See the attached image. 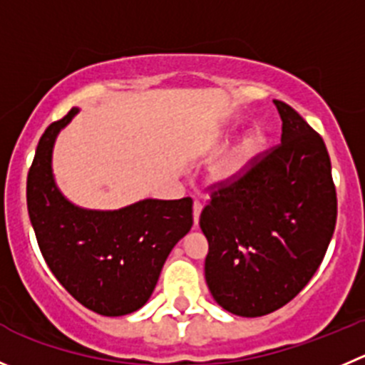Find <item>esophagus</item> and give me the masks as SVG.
I'll return each mask as SVG.
<instances>
[{"label": "esophagus", "instance_id": "obj_1", "mask_svg": "<svg viewBox=\"0 0 365 365\" xmlns=\"http://www.w3.org/2000/svg\"><path fill=\"white\" fill-rule=\"evenodd\" d=\"M200 211H202V202H200V200H195V202H193V222H195V225H199Z\"/></svg>", "mask_w": 365, "mask_h": 365}]
</instances>
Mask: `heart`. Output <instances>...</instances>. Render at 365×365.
<instances>
[{"mask_svg": "<svg viewBox=\"0 0 365 365\" xmlns=\"http://www.w3.org/2000/svg\"><path fill=\"white\" fill-rule=\"evenodd\" d=\"M263 145H265V134L262 128H251L244 136L240 138L232 150L229 152L227 158L220 165V168L215 173V180L220 185H232L237 182L242 175L249 170L256 155L262 152Z\"/></svg>", "mask_w": 365, "mask_h": 365, "instance_id": "b5f03b06", "label": "heart"}]
</instances>
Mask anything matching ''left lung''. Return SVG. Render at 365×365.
<instances>
[{"label": "left lung", "instance_id": "left-lung-1", "mask_svg": "<svg viewBox=\"0 0 365 365\" xmlns=\"http://www.w3.org/2000/svg\"><path fill=\"white\" fill-rule=\"evenodd\" d=\"M274 106L283 121L281 143L256 155L237 182L211 186L200 213L210 292L242 317L276 312L307 287L336 222L324 141L292 107Z\"/></svg>", "mask_w": 365, "mask_h": 365}]
</instances>
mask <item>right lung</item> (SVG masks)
<instances>
[{"label":"right lung","instance_id":"obj_1","mask_svg":"<svg viewBox=\"0 0 365 365\" xmlns=\"http://www.w3.org/2000/svg\"><path fill=\"white\" fill-rule=\"evenodd\" d=\"M78 109L53 121L37 145L26 202L37 244L58 283L89 310L118 317L140 310L173 245L193 225V200L145 199L116 211L76 207L58 192L51 152Z\"/></svg>","mask_w":365,"mask_h":365}]
</instances>
